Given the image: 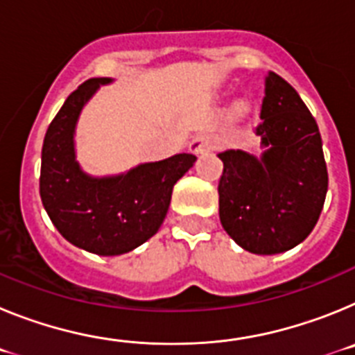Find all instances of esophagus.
I'll return each instance as SVG.
<instances>
[{
	"mask_svg": "<svg viewBox=\"0 0 355 355\" xmlns=\"http://www.w3.org/2000/svg\"><path fill=\"white\" fill-rule=\"evenodd\" d=\"M213 149V139L209 135H197L196 139L190 142V153L193 155H200V153H206V150Z\"/></svg>",
	"mask_w": 355,
	"mask_h": 355,
	"instance_id": "34e87169",
	"label": "esophagus"
}]
</instances>
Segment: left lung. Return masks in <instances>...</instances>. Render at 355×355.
<instances>
[{"instance_id":"8db88e82","label":"left lung","mask_w":355,"mask_h":355,"mask_svg":"<svg viewBox=\"0 0 355 355\" xmlns=\"http://www.w3.org/2000/svg\"><path fill=\"white\" fill-rule=\"evenodd\" d=\"M254 130L261 158L225 150L218 215L225 233L254 254H277L306 240L318 222L329 175L315 117L286 80L268 72Z\"/></svg>"}]
</instances>
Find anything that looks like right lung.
Masks as SVG:
<instances>
[{
  "label": "right lung",
  "instance_id": "right-lung-1",
  "mask_svg": "<svg viewBox=\"0 0 355 355\" xmlns=\"http://www.w3.org/2000/svg\"><path fill=\"white\" fill-rule=\"evenodd\" d=\"M108 81L87 80L65 99L46 131L40 165V199L58 233L99 256L130 252L158 233L172 188L197 159L183 153L117 178L83 174L74 159V126L85 103Z\"/></svg>",
  "mask_w": 355,
  "mask_h": 355
}]
</instances>
